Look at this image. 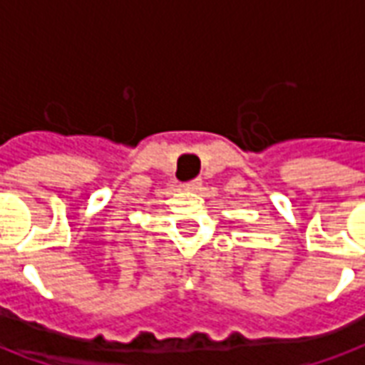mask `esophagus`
Segmentation results:
<instances>
[{
	"label": "esophagus",
	"instance_id": "34e87169",
	"mask_svg": "<svg viewBox=\"0 0 365 365\" xmlns=\"http://www.w3.org/2000/svg\"><path fill=\"white\" fill-rule=\"evenodd\" d=\"M182 187L187 191H197L201 187V180H190V182L182 183Z\"/></svg>",
	"mask_w": 365,
	"mask_h": 365
}]
</instances>
